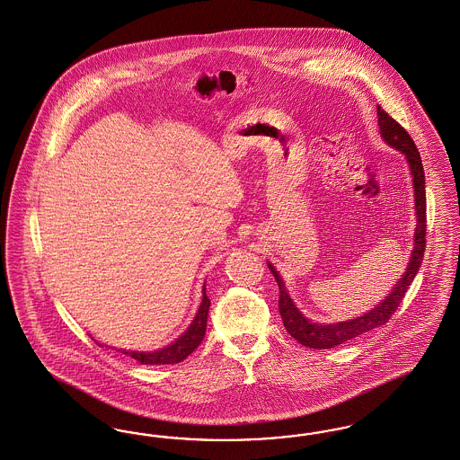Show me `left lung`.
I'll list each match as a JSON object with an SVG mask.
<instances>
[{
    "instance_id": "left-lung-1",
    "label": "left lung",
    "mask_w": 460,
    "mask_h": 460,
    "mask_svg": "<svg viewBox=\"0 0 460 460\" xmlns=\"http://www.w3.org/2000/svg\"><path fill=\"white\" fill-rule=\"evenodd\" d=\"M379 115V132L382 141L401 151L410 166L412 178V190H414V210H416V227L412 236V250L410 254V261L406 271L401 275L393 290L382 299V301L372 307L368 313L362 316L340 321V323H316L309 317L304 316L301 311L296 307L294 301L290 299L287 292L286 284L282 277L279 275L277 269L269 263V269L280 290L279 299V311L284 321L287 332L296 338L304 347L309 349H333L351 338H357L360 334L368 333L374 328H379L389 321V317L396 313L397 305L402 301L406 290L411 286L418 270L421 267L423 254H425V234H427V191H425V172L421 158L418 153V147L412 143L411 136L397 124L393 117H389L384 111L377 107Z\"/></svg>"
}]
</instances>
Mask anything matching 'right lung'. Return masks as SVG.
Instances as JSON below:
<instances>
[{
    "label": "right lung",
    "mask_w": 460,
    "mask_h": 460,
    "mask_svg": "<svg viewBox=\"0 0 460 460\" xmlns=\"http://www.w3.org/2000/svg\"><path fill=\"white\" fill-rule=\"evenodd\" d=\"M208 307H210V299L207 297L206 284L202 288V302L199 305V311L193 317L190 326L185 330V333L178 336L173 343L163 347V349H155V351H136V349H119L122 353H126L128 357H132L134 360H137L143 365H168L178 364L181 360H185L190 355L193 349H197L207 330V316H208Z\"/></svg>",
    "instance_id": "right-lung-1"
}]
</instances>
